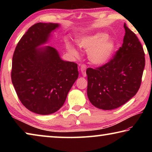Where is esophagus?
<instances>
[{"label":"esophagus","mask_w":152,"mask_h":152,"mask_svg":"<svg viewBox=\"0 0 152 152\" xmlns=\"http://www.w3.org/2000/svg\"><path fill=\"white\" fill-rule=\"evenodd\" d=\"M86 66L84 65V64H82L81 66H80V71H81V73L82 74V76H83L84 77L86 76Z\"/></svg>","instance_id":"obj_1"}]
</instances>
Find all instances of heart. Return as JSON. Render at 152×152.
<instances>
[{"mask_svg":"<svg viewBox=\"0 0 152 152\" xmlns=\"http://www.w3.org/2000/svg\"><path fill=\"white\" fill-rule=\"evenodd\" d=\"M109 37V35L106 33L98 32L80 38L78 41V45L88 51V58L91 63L98 66L103 65L111 59L116 48L115 42ZM66 48L71 54L74 56L78 55V51L74 45L67 42Z\"/></svg>","mask_w":152,"mask_h":152,"instance_id":"1","label":"heart"}]
</instances>
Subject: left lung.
Returning a JSON list of instances; mask_svg holds the SVG:
<instances>
[{"label":"left lung","instance_id":"8db88e82","mask_svg":"<svg viewBox=\"0 0 152 152\" xmlns=\"http://www.w3.org/2000/svg\"><path fill=\"white\" fill-rule=\"evenodd\" d=\"M122 47L109 62L86 70L87 95L94 107L112 110L122 106L140 88L145 67V53L136 35L124 24Z\"/></svg>","mask_w":152,"mask_h":152}]
</instances>
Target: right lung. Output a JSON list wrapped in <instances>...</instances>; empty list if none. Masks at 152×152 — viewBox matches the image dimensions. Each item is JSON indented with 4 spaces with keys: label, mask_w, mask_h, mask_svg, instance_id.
Instances as JSON below:
<instances>
[{
    "label": "right lung",
    "mask_w": 152,
    "mask_h": 152,
    "mask_svg": "<svg viewBox=\"0 0 152 152\" xmlns=\"http://www.w3.org/2000/svg\"><path fill=\"white\" fill-rule=\"evenodd\" d=\"M58 23H37L31 27L15 48L11 80L22 104L39 115H50L63 106L78 77V65L64 61L48 43Z\"/></svg>",
    "instance_id": "1"
}]
</instances>
